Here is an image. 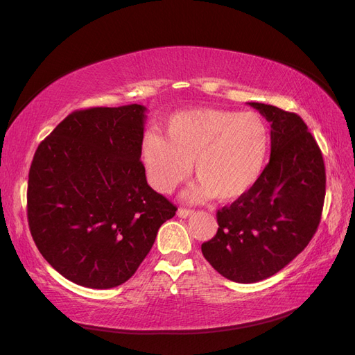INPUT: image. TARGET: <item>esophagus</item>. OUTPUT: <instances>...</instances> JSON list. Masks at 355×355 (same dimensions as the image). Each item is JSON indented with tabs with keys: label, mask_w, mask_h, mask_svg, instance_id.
<instances>
[{
	"label": "esophagus",
	"mask_w": 355,
	"mask_h": 355,
	"mask_svg": "<svg viewBox=\"0 0 355 355\" xmlns=\"http://www.w3.org/2000/svg\"><path fill=\"white\" fill-rule=\"evenodd\" d=\"M192 213H194V210H191V209H179L178 216L179 218H188V216H191Z\"/></svg>",
	"instance_id": "34e87169"
}]
</instances>
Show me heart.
I'll list each match as a JSON object with an SVG mask.
<instances>
[{"label":"heart","mask_w":355,"mask_h":355,"mask_svg":"<svg viewBox=\"0 0 355 355\" xmlns=\"http://www.w3.org/2000/svg\"><path fill=\"white\" fill-rule=\"evenodd\" d=\"M164 137L145 135L141 158L158 192L171 194L191 175L192 163L198 184L188 200L232 201L243 197L259 179L271 135L256 112L219 108H194L171 115Z\"/></svg>","instance_id":"heart-1"}]
</instances>
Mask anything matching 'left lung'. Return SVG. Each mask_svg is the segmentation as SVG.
I'll use <instances>...</instances> for the list:
<instances>
[{"label": "left lung", "instance_id": "1", "mask_svg": "<svg viewBox=\"0 0 355 355\" xmlns=\"http://www.w3.org/2000/svg\"><path fill=\"white\" fill-rule=\"evenodd\" d=\"M271 123V158L259 179L218 210V232L201 244L207 262L235 283L277 274L302 252L318 228L326 168L314 136L295 112L249 102Z\"/></svg>", "mask_w": 355, "mask_h": 355}]
</instances>
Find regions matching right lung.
Segmentation results:
<instances>
[{
	"mask_svg": "<svg viewBox=\"0 0 355 355\" xmlns=\"http://www.w3.org/2000/svg\"><path fill=\"white\" fill-rule=\"evenodd\" d=\"M146 108L69 114L32 159L28 223L40 253L69 282L125 283L178 207L148 185L141 161Z\"/></svg>",
	"mask_w": 355,
	"mask_h": 355,
	"instance_id": "add662e5",
	"label": "right lung"
}]
</instances>
